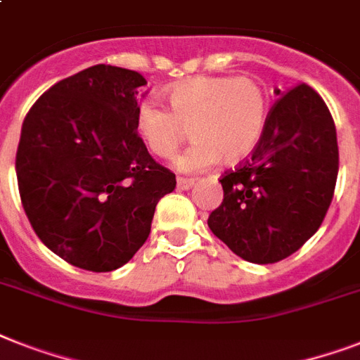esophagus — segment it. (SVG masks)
Listing matches in <instances>:
<instances>
[{
    "label": "esophagus",
    "instance_id": "obj_1",
    "mask_svg": "<svg viewBox=\"0 0 360 360\" xmlns=\"http://www.w3.org/2000/svg\"><path fill=\"white\" fill-rule=\"evenodd\" d=\"M196 181L194 179H186V177H177V186H179L181 191H188L192 185H194Z\"/></svg>",
    "mask_w": 360,
    "mask_h": 360
}]
</instances>
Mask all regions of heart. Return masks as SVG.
Here are the masks:
<instances>
[{
	"instance_id": "heart-1",
	"label": "heart",
	"mask_w": 360,
	"mask_h": 360,
	"mask_svg": "<svg viewBox=\"0 0 360 360\" xmlns=\"http://www.w3.org/2000/svg\"><path fill=\"white\" fill-rule=\"evenodd\" d=\"M169 110L143 101L136 130L147 149L174 157L191 130L194 143L177 157L181 172H202L222 158L233 164L259 143L269 114L267 93L250 76H200L168 89Z\"/></svg>"
}]
</instances>
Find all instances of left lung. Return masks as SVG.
<instances>
[{
	"instance_id": "left-lung-1",
	"label": "left lung",
	"mask_w": 360,
	"mask_h": 360,
	"mask_svg": "<svg viewBox=\"0 0 360 360\" xmlns=\"http://www.w3.org/2000/svg\"><path fill=\"white\" fill-rule=\"evenodd\" d=\"M336 175L333 115L312 87L297 84L274 101L250 157L220 177L224 200L207 224L246 262L276 263L318 231Z\"/></svg>"
}]
</instances>
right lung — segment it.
<instances>
[{
  "mask_svg": "<svg viewBox=\"0 0 360 360\" xmlns=\"http://www.w3.org/2000/svg\"><path fill=\"white\" fill-rule=\"evenodd\" d=\"M136 70L95 65L58 82L25 115L16 151L20 200L39 239L75 267L108 273L151 233L175 174L136 130Z\"/></svg>",
  "mask_w": 360,
  "mask_h": 360,
  "instance_id": "add662e5",
  "label": "right lung"
}]
</instances>
